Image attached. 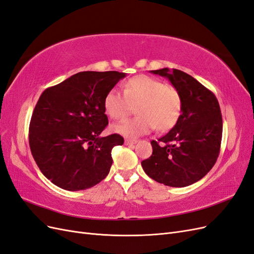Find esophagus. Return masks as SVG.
I'll return each mask as SVG.
<instances>
[{"label":"esophagus","mask_w":254,"mask_h":254,"mask_svg":"<svg viewBox=\"0 0 254 254\" xmlns=\"http://www.w3.org/2000/svg\"><path fill=\"white\" fill-rule=\"evenodd\" d=\"M137 141L136 140H131V139H126L125 140V145H133L135 144Z\"/></svg>","instance_id":"34e87169"}]
</instances>
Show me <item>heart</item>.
<instances>
[{"label": "heart", "instance_id": "1", "mask_svg": "<svg viewBox=\"0 0 254 254\" xmlns=\"http://www.w3.org/2000/svg\"><path fill=\"white\" fill-rule=\"evenodd\" d=\"M135 105L136 117L113 125V130L124 136L136 137L153 128L166 131L176 125L182 110L180 92L150 76L139 75L128 79L124 92L111 89L104 99L105 112L111 119L125 118Z\"/></svg>", "mask_w": 254, "mask_h": 254}]
</instances>
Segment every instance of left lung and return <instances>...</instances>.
<instances>
[{
  "mask_svg": "<svg viewBox=\"0 0 254 254\" xmlns=\"http://www.w3.org/2000/svg\"><path fill=\"white\" fill-rule=\"evenodd\" d=\"M166 77L180 92L182 110L160 145L151 141L152 155L142 161L144 172L164 186H190L211 171L218 158L222 136L220 107L213 92L177 68L150 71Z\"/></svg>",
  "mask_w": 254,
  "mask_h": 254,
  "instance_id": "1",
  "label": "left lung"
}]
</instances>
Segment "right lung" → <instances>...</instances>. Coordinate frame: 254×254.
Listing matches in <instances>:
<instances>
[{
  "label": "right lung",
  "mask_w": 254,
  "mask_h": 254,
  "mask_svg": "<svg viewBox=\"0 0 254 254\" xmlns=\"http://www.w3.org/2000/svg\"><path fill=\"white\" fill-rule=\"evenodd\" d=\"M125 73L79 72L43 91L29 124V147L38 167L66 190L94 187L112 165L111 150L123 145L118 133L101 136L108 125L106 94Z\"/></svg>",
  "instance_id": "add662e5"
}]
</instances>
